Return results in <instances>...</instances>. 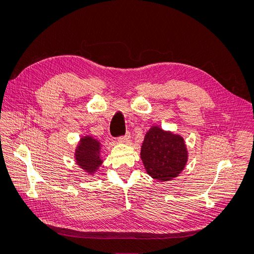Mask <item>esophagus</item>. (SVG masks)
<instances>
[{
    "mask_svg": "<svg viewBox=\"0 0 254 254\" xmlns=\"http://www.w3.org/2000/svg\"><path fill=\"white\" fill-rule=\"evenodd\" d=\"M129 139H130V134H129V132H127L126 134L121 135V136L119 137V141H120L121 143H128Z\"/></svg>",
    "mask_w": 254,
    "mask_h": 254,
    "instance_id": "34e87169",
    "label": "esophagus"
}]
</instances>
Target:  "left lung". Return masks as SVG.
Masks as SVG:
<instances>
[{
	"instance_id": "1",
	"label": "left lung",
	"mask_w": 254,
	"mask_h": 254,
	"mask_svg": "<svg viewBox=\"0 0 254 254\" xmlns=\"http://www.w3.org/2000/svg\"><path fill=\"white\" fill-rule=\"evenodd\" d=\"M141 158L148 174L166 181L182 171L188 161V151L181 136L153 127L145 137Z\"/></svg>"
}]
</instances>
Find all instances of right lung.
Here are the masks:
<instances>
[{
	"mask_svg": "<svg viewBox=\"0 0 254 254\" xmlns=\"http://www.w3.org/2000/svg\"><path fill=\"white\" fill-rule=\"evenodd\" d=\"M99 142L93 140L92 137L86 136L83 140L77 150L76 160L77 163L87 172H94L97 167L102 163L99 158Z\"/></svg>",
	"mask_w": 254,
	"mask_h": 254,
	"instance_id": "obj_1",
	"label": "right lung"
}]
</instances>
